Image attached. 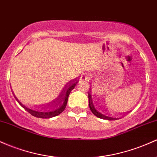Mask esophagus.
Wrapping results in <instances>:
<instances>
[{
	"mask_svg": "<svg viewBox=\"0 0 157 157\" xmlns=\"http://www.w3.org/2000/svg\"><path fill=\"white\" fill-rule=\"evenodd\" d=\"M89 75H87V74H85V75H82L81 76V80H89Z\"/></svg>",
	"mask_w": 157,
	"mask_h": 157,
	"instance_id": "esophagus-1",
	"label": "esophagus"
}]
</instances>
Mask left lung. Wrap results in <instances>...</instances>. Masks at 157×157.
<instances>
[{
    "label": "left lung",
    "instance_id": "8db88e82",
    "mask_svg": "<svg viewBox=\"0 0 157 157\" xmlns=\"http://www.w3.org/2000/svg\"><path fill=\"white\" fill-rule=\"evenodd\" d=\"M91 92V91H90ZM89 108H90L91 111L92 112V113L94 114V115H96V116L98 117V118H102V119H105V120H109V121H113V120H117V119H119V118H121V117H124V114L122 115L121 116L119 117V118H115V117H113V115H104L102 114V113H101L100 112H98L97 109H95V107H94V104H93V102H92V95H91L90 93L89 92ZM110 115V114H109Z\"/></svg>",
    "mask_w": 157,
    "mask_h": 157
}]
</instances>
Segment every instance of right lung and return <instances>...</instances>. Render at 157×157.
<instances>
[{
  "instance_id": "add662e5",
  "label": "right lung",
  "mask_w": 157,
  "mask_h": 157,
  "mask_svg": "<svg viewBox=\"0 0 157 157\" xmlns=\"http://www.w3.org/2000/svg\"><path fill=\"white\" fill-rule=\"evenodd\" d=\"M78 82L77 80H73L71 81L68 82L66 85L65 86L64 89H63L60 94H59L57 98L52 101L51 103L48 104L46 106V108L44 109H47L49 108V111H39V110H34L33 109H30V108L26 107L24 104H22L21 103L18 101V99L15 96L14 93V97L16 99V101H18V104L23 108H25V110H27L30 114L33 115L34 117H36V118H53V117L56 116V115H59L60 113H63L64 111L65 106L67 105V102H68V96H69L71 90H73L75 89V86L77 85V83ZM51 109L52 110H50L49 109Z\"/></svg>"
}]
</instances>
